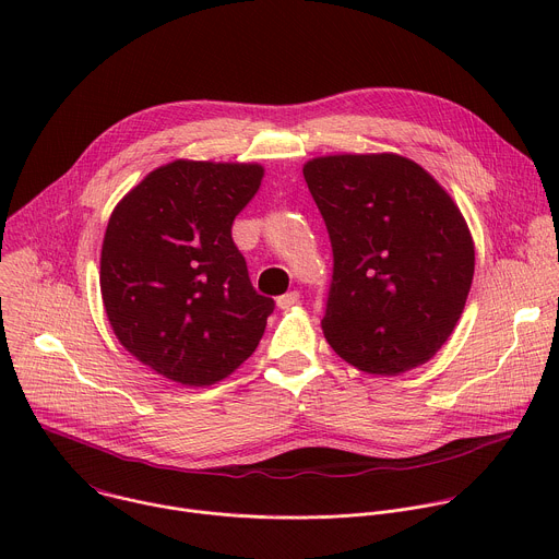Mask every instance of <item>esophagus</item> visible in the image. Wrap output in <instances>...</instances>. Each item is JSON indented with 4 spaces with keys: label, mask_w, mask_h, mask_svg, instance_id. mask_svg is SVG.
<instances>
[{
    "label": "esophagus",
    "mask_w": 559,
    "mask_h": 559,
    "mask_svg": "<svg viewBox=\"0 0 559 559\" xmlns=\"http://www.w3.org/2000/svg\"><path fill=\"white\" fill-rule=\"evenodd\" d=\"M298 300H300V294H298V292H287V294H283V296L276 298V305H278V309H289V307L298 305Z\"/></svg>",
    "instance_id": "obj_1"
}]
</instances>
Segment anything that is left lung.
<instances>
[{
	"label": "left lung",
	"mask_w": 559,
	"mask_h": 559,
	"mask_svg": "<svg viewBox=\"0 0 559 559\" xmlns=\"http://www.w3.org/2000/svg\"><path fill=\"white\" fill-rule=\"evenodd\" d=\"M334 252L323 318L332 349L376 376L425 365L453 334L475 267L449 192L393 152L328 154L302 166Z\"/></svg>",
	"instance_id": "8db88e82"
}]
</instances>
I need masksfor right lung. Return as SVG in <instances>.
Returning a JSON list of instances; mask_svg holds the SVG:
<instances>
[{
  "label": "right lung",
  "instance_id": "right-lung-1",
  "mask_svg": "<svg viewBox=\"0 0 559 559\" xmlns=\"http://www.w3.org/2000/svg\"><path fill=\"white\" fill-rule=\"evenodd\" d=\"M259 164L177 158L112 210L102 246V298L119 343L186 386H207L259 347L274 300L248 276L231 223L263 181Z\"/></svg>",
  "mask_w": 559,
  "mask_h": 559
}]
</instances>
